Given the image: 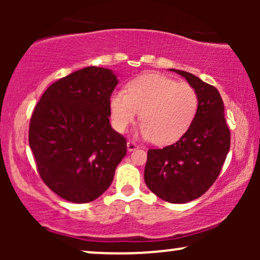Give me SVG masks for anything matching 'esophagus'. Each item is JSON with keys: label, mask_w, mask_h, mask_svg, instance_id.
<instances>
[{"label": "esophagus", "mask_w": 260, "mask_h": 260, "mask_svg": "<svg viewBox=\"0 0 260 260\" xmlns=\"http://www.w3.org/2000/svg\"><path fill=\"white\" fill-rule=\"evenodd\" d=\"M126 147H127V150H129V151H134V150H136V149L138 148V145L135 143V142H133V141H127Z\"/></svg>", "instance_id": "1"}]
</instances>
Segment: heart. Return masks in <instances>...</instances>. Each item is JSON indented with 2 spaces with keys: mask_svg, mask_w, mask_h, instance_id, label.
<instances>
[{
  "mask_svg": "<svg viewBox=\"0 0 260 260\" xmlns=\"http://www.w3.org/2000/svg\"><path fill=\"white\" fill-rule=\"evenodd\" d=\"M199 108V95L186 81H175L158 73H145L127 85V93L110 97L112 126L124 133L141 112L140 135L157 144L179 140L191 125Z\"/></svg>",
  "mask_w": 260,
  "mask_h": 260,
  "instance_id": "1",
  "label": "heart"
}]
</instances>
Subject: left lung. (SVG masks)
I'll use <instances>...</instances> for the list:
<instances>
[{
    "instance_id": "8db88e82",
    "label": "left lung",
    "mask_w": 260,
    "mask_h": 260,
    "mask_svg": "<svg viewBox=\"0 0 260 260\" xmlns=\"http://www.w3.org/2000/svg\"><path fill=\"white\" fill-rule=\"evenodd\" d=\"M199 95L197 116L176 143L149 149L144 181L152 193L172 204L200 198L218 179L231 144L223 102L214 86L186 71L174 70Z\"/></svg>"
}]
</instances>
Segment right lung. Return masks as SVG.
I'll return each mask as SVG.
<instances>
[{"label":"right lung","mask_w":260,"mask_h":260,"mask_svg":"<svg viewBox=\"0 0 260 260\" xmlns=\"http://www.w3.org/2000/svg\"><path fill=\"white\" fill-rule=\"evenodd\" d=\"M117 84L111 70L85 67L52 84L35 106L28 137L38 172L67 201L101 197L126 155V140L109 119Z\"/></svg>","instance_id":"add662e5"}]
</instances>
